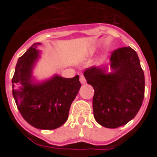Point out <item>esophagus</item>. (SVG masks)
Listing matches in <instances>:
<instances>
[{
	"instance_id": "esophagus-1",
	"label": "esophagus",
	"mask_w": 157,
	"mask_h": 157,
	"mask_svg": "<svg viewBox=\"0 0 157 157\" xmlns=\"http://www.w3.org/2000/svg\"><path fill=\"white\" fill-rule=\"evenodd\" d=\"M79 80H80V82H81L82 84H85V83L86 82V80L85 77H84V76H83L82 75H80Z\"/></svg>"
}]
</instances>
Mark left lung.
<instances>
[{
  "mask_svg": "<svg viewBox=\"0 0 157 157\" xmlns=\"http://www.w3.org/2000/svg\"><path fill=\"white\" fill-rule=\"evenodd\" d=\"M108 66L90 67L84 76L94 89L93 109L96 121L106 128H117L134 119L145 94V76L138 54L130 47L112 52Z\"/></svg>",
  "mask_w": 157,
  "mask_h": 157,
  "instance_id": "1",
  "label": "left lung"
}]
</instances>
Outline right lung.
Here are the masks:
<instances>
[{"mask_svg": "<svg viewBox=\"0 0 157 157\" xmlns=\"http://www.w3.org/2000/svg\"><path fill=\"white\" fill-rule=\"evenodd\" d=\"M34 43L19 57L12 78V95L20 114L34 127L54 130L68 118L69 110L79 91V76L67 78L58 75L42 82L34 80L33 69L40 57Z\"/></svg>", "mask_w": 157, "mask_h": 157, "instance_id": "1", "label": "right lung"}]
</instances>
